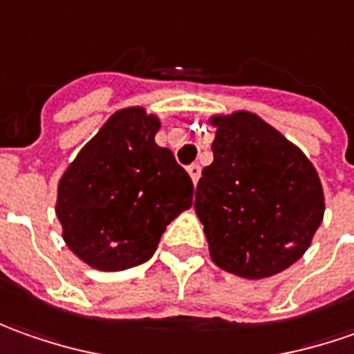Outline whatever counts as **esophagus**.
<instances>
[{
  "label": "esophagus",
  "instance_id": "1",
  "mask_svg": "<svg viewBox=\"0 0 354 354\" xmlns=\"http://www.w3.org/2000/svg\"><path fill=\"white\" fill-rule=\"evenodd\" d=\"M188 174H189V178H192V182H194V184H198V180H200V176H201L200 165L188 166Z\"/></svg>",
  "mask_w": 354,
  "mask_h": 354
}]
</instances>
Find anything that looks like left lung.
<instances>
[{
  "mask_svg": "<svg viewBox=\"0 0 354 354\" xmlns=\"http://www.w3.org/2000/svg\"><path fill=\"white\" fill-rule=\"evenodd\" d=\"M214 162L203 168L196 214L212 261L249 280L274 276L304 257L325 214L315 166L250 111L212 115Z\"/></svg>",
  "mask_w": 354,
  "mask_h": 354,
  "instance_id": "obj_1",
  "label": "left lung"
}]
</instances>
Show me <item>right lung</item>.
Returning a JSON list of instances; mask_svg holds the SVG:
<instances>
[{
	"instance_id": "add662e5",
	"label": "right lung",
	"mask_w": 354,
	"mask_h": 354,
	"mask_svg": "<svg viewBox=\"0 0 354 354\" xmlns=\"http://www.w3.org/2000/svg\"><path fill=\"white\" fill-rule=\"evenodd\" d=\"M160 119L145 107L109 117L58 182L56 217L80 261L104 272L147 262L166 225L192 207L194 184L158 147Z\"/></svg>"
}]
</instances>
